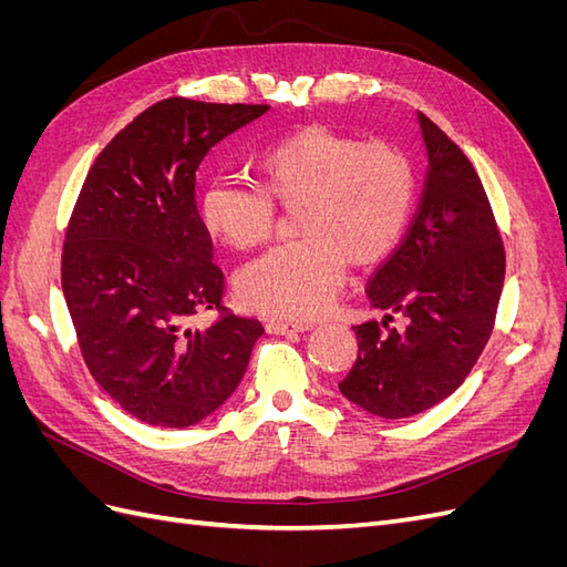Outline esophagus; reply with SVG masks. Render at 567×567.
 Returning a JSON list of instances; mask_svg holds the SVG:
<instances>
[{
    "instance_id": "1",
    "label": "esophagus",
    "mask_w": 567,
    "mask_h": 567,
    "mask_svg": "<svg viewBox=\"0 0 567 567\" xmlns=\"http://www.w3.org/2000/svg\"><path fill=\"white\" fill-rule=\"evenodd\" d=\"M267 333H277V336H286V333H302V331H310L312 326L310 323H290V321H279V319H269L267 321Z\"/></svg>"
}]
</instances>
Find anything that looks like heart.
<instances>
[{"instance_id": "b5f03b06", "label": "heart", "mask_w": 567, "mask_h": 567, "mask_svg": "<svg viewBox=\"0 0 567 567\" xmlns=\"http://www.w3.org/2000/svg\"><path fill=\"white\" fill-rule=\"evenodd\" d=\"M257 186L219 177L200 196L203 225L231 250H252L274 231V203L293 210L296 244L236 277L250 310L307 321L329 307L348 262L371 267L398 246L414 203V169L402 151L362 144L331 125L290 130L252 161Z\"/></svg>"}]
</instances>
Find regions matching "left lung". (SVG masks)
Returning <instances> with one entry per match:
<instances>
[{"instance_id":"8db88e82","label":"left lung","mask_w":567,"mask_h":567,"mask_svg":"<svg viewBox=\"0 0 567 567\" xmlns=\"http://www.w3.org/2000/svg\"><path fill=\"white\" fill-rule=\"evenodd\" d=\"M427 153L423 196L400 248L373 274L369 300L383 321L354 326L359 352L338 383L381 419H406L447 400L492 336L506 255L475 167L419 113ZM402 316L405 326L389 321Z\"/></svg>"}]
</instances>
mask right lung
I'll use <instances>...</instances> for the list:
<instances>
[{
	"label": "right lung",
	"mask_w": 567,
	"mask_h": 567,
	"mask_svg": "<svg viewBox=\"0 0 567 567\" xmlns=\"http://www.w3.org/2000/svg\"><path fill=\"white\" fill-rule=\"evenodd\" d=\"M269 106L158 101L99 153L65 231L61 284L94 381L127 414L188 427L241 383L257 319L219 317L225 277L196 210V169Z\"/></svg>",
	"instance_id": "right-lung-1"
}]
</instances>
